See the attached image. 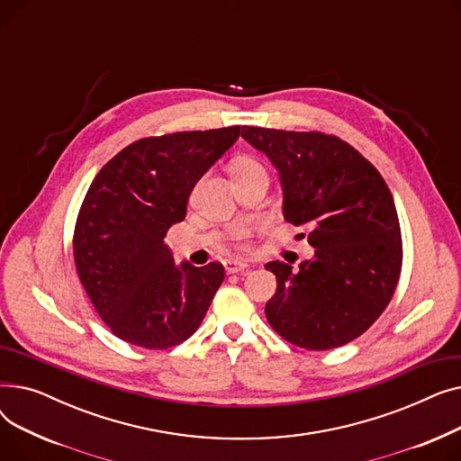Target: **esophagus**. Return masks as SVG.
Returning a JSON list of instances; mask_svg holds the SVG:
<instances>
[{
    "mask_svg": "<svg viewBox=\"0 0 461 461\" xmlns=\"http://www.w3.org/2000/svg\"><path fill=\"white\" fill-rule=\"evenodd\" d=\"M224 269L228 275H235V273H243L249 269L247 261H237V259H226L224 261Z\"/></svg>",
    "mask_w": 461,
    "mask_h": 461,
    "instance_id": "34e87169",
    "label": "esophagus"
}]
</instances>
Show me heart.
<instances>
[{
	"instance_id": "obj_1",
	"label": "heart",
	"mask_w": 461,
	"mask_h": 461,
	"mask_svg": "<svg viewBox=\"0 0 461 461\" xmlns=\"http://www.w3.org/2000/svg\"><path fill=\"white\" fill-rule=\"evenodd\" d=\"M254 169H263V166H261L258 160H254V158H243V160H239L237 166H235V176H237V174L254 172ZM250 231H252L250 226L239 224V226H235V228L230 230L228 237H230L231 243H235V245H239V247H245L247 239L250 237Z\"/></svg>"
}]
</instances>
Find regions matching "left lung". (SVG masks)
<instances>
[{"label": "left lung", "instance_id": "left-lung-1", "mask_svg": "<svg viewBox=\"0 0 461 461\" xmlns=\"http://www.w3.org/2000/svg\"><path fill=\"white\" fill-rule=\"evenodd\" d=\"M240 136L278 167L285 222L308 228L316 249L297 273L284 261L265 265L276 276L265 304L269 325L310 351L355 340L389 306L402 273V231L389 186L338 136L263 127H243Z\"/></svg>", "mask_w": 461, "mask_h": 461}]
</instances>
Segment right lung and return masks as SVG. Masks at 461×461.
I'll return each instance as SVG.
<instances>
[{
    "label": "right lung",
    "mask_w": 461,
    "mask_h": 461,
    "mask_svg": "<svg viewBox=\"0 0 461 461\" xmlns=\"http://www.w3.org/2000/svg\"><path fill=\"white\" fill-rule=\"evenodd\" d=\"M240 127L141 138L93 179L78 211L72 254L108 329L132 346L167 349L190 338L224 280L222 263H174L164 245L185 221L190 192Z\"/></svg>",
    "instance_id": "1"
}]
</instances>
